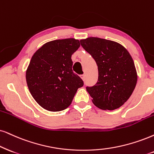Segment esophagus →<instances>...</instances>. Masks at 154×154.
I'll use <instances>...</instances> for the list:
<instances>
[{"label": "esophagus", "instance_id": "obj_1", "mask_svg": "<svg viewBox=\"0 0 154 154\" xmlns=\"http://www.w3.org/2000/svg\"><path fill=\"white\" fill-rule=\"evenodd\" d=\"M80 77H81L83 81L85 80V75H80Z\"/></svg>", "mask_w": 154, "mask_h": 154}]
</instances>
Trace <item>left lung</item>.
<instances>
[{
  "mask_svg": "<svg viewBox=\"0 0 154 154\" xmlns=\"http://www.w3.org/2000/svg\"><path fill=\"white\" fill-rule=\"evenodd\" d=\"M81 45L98 66V81L87 87L92 102L101 109L114 110L129 100L137 82V72L128 50L118 42L90 37Z\"/></svg>",
  "mask_w": 154,
  "mask_h": 154,
  "instance_id": "left-lung-1",
  "label": "left lung"
}]
</instances>
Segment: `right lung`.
Instances as JSON below:
<instances>
[{
	"label": "right lung",
	"instance_id": "1",
	"mask_svg": "<svg viewBox=\"0 0 154 154\" xmlns=\"http://www.w3.org/2000/svg\"><path fill=\"white\" fill-rule=\"evenodd\" d=\"M80 46L78 40L67 38L46 42L35 52L26 70L29 91L45 109L60 112L71 104L84 82L73 72L71 57Z\"/></svg>",
	"mask_w": 154,
	"mask_h": 154
}]
</instances>
